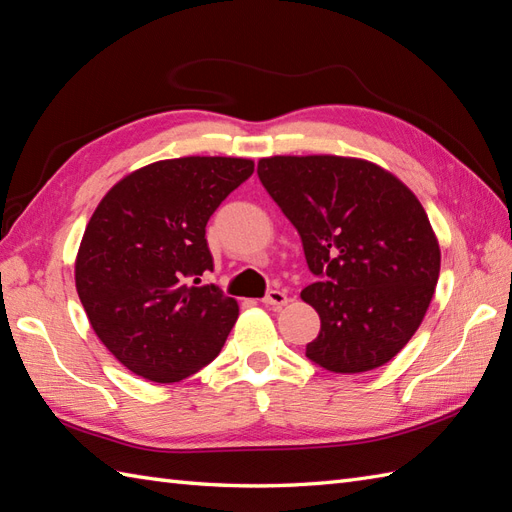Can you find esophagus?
<instances>
[{
	"label": "esophagus",
	"instance_id": "esophagus-1",
	"mask_svg": "<svg viewBox=\"0 0 512 512\" xmlns=\"http://www.w3.org/2000/svg\"><path fill=\"white\" fill-rule=\"evenodd\" d=\"M261 301H264L266 305L277 307V310H279V307L288 305V301H290V299H288V294H285L283 290H270V292H268Z\"/></svg>",
	"mask_w": 512,
	"mask_h": 512
}]
</instances>
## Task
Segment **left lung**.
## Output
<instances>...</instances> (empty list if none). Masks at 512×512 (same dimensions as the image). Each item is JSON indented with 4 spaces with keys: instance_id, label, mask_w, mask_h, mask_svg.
<instances>
[{
    "instance_id": "obj_1",
    "label": "left lung",
    "mask_w": 512,
    "mask_h": 512,
    "mask_svg": "<svg viewBox=\"0 0 512 512\" xmlns=\"http://www.w3.org/2000/svg\"><path fill=\"white\" fill-rule=\"evenodd\" d=\"M257 174L318 277L301 292L320 316L307 358L347 375L390 362L423 323L441 272L419 198L377 163L336 154L266 157Z\"/></svg>"
}]
</instances>
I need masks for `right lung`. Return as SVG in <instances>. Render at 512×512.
Returning <instances> with one entry per match:
<instances>
[{
  "mask_svg": "<svg viewBox=\"0 0 512 512\" xmlns=\"http://www.w3.org/2000/svg\"><path fill=\"white\" fill-rule=\"evenodd\" d=\"M255 163L181 157L144 165L95 207L76 255V290L95 336L128 371L157 384L220 353L240 307L216 285L205 227Z\"/></svg>",
  "mask_w": 512,
  "mask_h": 512,
  "instance_id": "1",
  "label": "right lung"
}]
</instances>
